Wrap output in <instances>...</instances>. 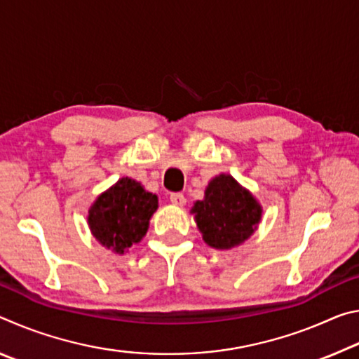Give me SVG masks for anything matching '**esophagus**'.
Instances as JSON below:
<instances>
[{
    "mask_svg": "<svg viewBox=\"0 0 359 359\" xmlns=\"http://www.w3.org/2000/svg\"><path fill=\"white\" fill-rule=\"evenodd\" d=\"M169 199H171V203L172 204H175V205H185V203H187V199H185V196L182 193H171V196H169Z\"/></svg>",
    "mask_w": 359,
    "mask_h": 359,
    "instance_id": "esophagus-1",
    "label": "esophagus"
}]
</instances>
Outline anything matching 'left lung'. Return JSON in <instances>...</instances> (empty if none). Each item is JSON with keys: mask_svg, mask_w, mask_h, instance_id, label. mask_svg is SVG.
Listing matches in <instances>:
<instances>
[{"mask_svg": "<svg viewBox=\"0 0 359 359\" xmlns=\"http://www.w3.org/2000/svg\"><path fill=\"white\" fill-rule=\"evenodd\" d=\"M261 205L233 175L220 174L209 182L203 201L191 209L203 239L217 250L241 245L261 222Z\"/></svg>", "mask_w": 359, "mask_h": 359, "instance_id": "1", "label": "left lung"}]
</instances>
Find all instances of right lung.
Listing matches in <instances>:
<instances>
[{
    "mask_svg": "<svg viewBox=\"0 0 359 359\" xmlns=\"http://www.w3.org/2000/svg\"><path fill=\"white\" fill-rule=\"evenodd\" d=\"M156 209V194L145 191L136 180L121 177L96 198L88 210V226L101 245L123 255L141 242Z\"/></svg>",
    "mask_w": 359,
    "mask_h": 359,
    "instance_id": "obj_1",
    "label": "right lung"
}]
</instances>
